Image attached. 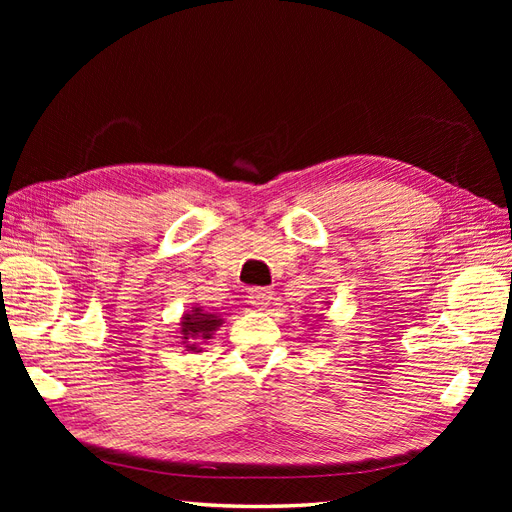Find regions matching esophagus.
<instances>
[{
	"label": "esophagus",
	"instance_id": "esophagus-1",
	"mask_svg": "<svg viewBox=\"0 0 512 512\" xmlns=\"http://www.w3.org/2000/svg\"><path fill=\"white\" fill-rule=\"evenodd\" d=\"M250 303L256 307H267L273 299V290L271 288H252L250 290Z\"/></svg>",
	"mask_w": 512,
	"mask_h": 512
}]
</instances>
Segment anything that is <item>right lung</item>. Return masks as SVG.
<instances>
[{"label": "right lung", "mask_w": 512, "mask_h": 512, "mask_svg": "<svg viewBox=\"0 0 512 512\" xmlns=\"http://www.w3.org/2000/svg\"><path fill=\"white\" fill-rule=\"evenodd\" d=\"M224 318L218 314L205 312L203 307H192L188 314L181 316V344L190 352H203V344H207L213 333L222 327Z\"/></svg>", "instance_id": "1"}]
</instances>
